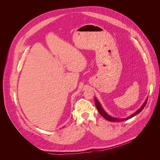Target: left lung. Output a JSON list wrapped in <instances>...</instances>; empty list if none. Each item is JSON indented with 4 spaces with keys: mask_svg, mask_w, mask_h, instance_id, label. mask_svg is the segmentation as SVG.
Listing matches in <instances>:
<instances>
[{
    "mask_svg": "<svg viewBox=\"0 0 160 160\" xmlns=\"http://www.w3.org/2000/svg\"><path fill=\"white\" fill-rule=\"evenodd\" d=\"M147 101H148V98L146 99V100L145 101V102L143 103V104L142 105V107L140 108L138 110H137L136 111H135V113H133V114L131 115L130 116H129V117L126 118H123V119H121V118H113V117H111V116H110L109 115H108L107 113V112L103 109V107L101 106V103L99 101H98V99H97L96 98H95V106L97 109H98L99 113H100L101 115H102L103 117L105 119H107L108 121H109V122H123V121H125V120H128L129 119H131L132 118L134 117L135 115H138V113H139L143 109V108H145V106H146V103H147Z\"/></svg>",
    "mask_w": 160,
    "mask_h": 160,
    "instance_id": "8db88e82",
    "label": "left lung"
}]
</instances>
